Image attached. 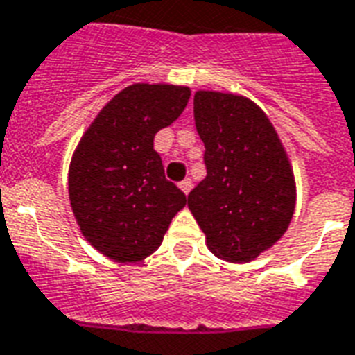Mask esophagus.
<instances>
[{
  "instance_id": "esophagus-1",
  "label": "esophagus",
  "mask_w": 355,
  "mask_h": 355,
  "mask_svg": "<svg viewBox=\"0 0 355 355\" xmlns=\"http://www.w3.org/2000/svg\"><path fill=\"white\" fill-rule=\"evenodd\" d=\"M180 189H181V191H183V193H185V194H189V193H191V189H193V181L189 180V178H187V180H183V181H181V183H180Z\"/></svg>"
}]
</instances>
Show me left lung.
I'll use <instances>...</instances> for the list:
<instances>
[{
	"label": "left lung",
	"mask_w": 355,
	"mask_h": 355,
	"mask_svg": "<svg viewBox=\"0 0 355 355\" xmlns=\"http://www.w3.org/2000/svg\"><path fill=\"white\" fill-rule=\"evenodd\" d=\"M194 121L206 146L207 175L187 206L207 249L232 263L252 262L288 230L295 180L266 112L236 93H194Z\"/></svg>",
	"instance_id": "left-lung-1"
}]
</instances>
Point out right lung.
Instances as JSON below:
<instances>
[{"label": "right lung", "instance_id": "1", "mask_svg": "<svg viewBox=\"0 0 355 355\" xmlns=\"http://www.w3.org/2000/svg\"><path fill=\"white\" fill-rule=\"evenodd\" d=\"M191 97L187 86L130 84L103 106L69 166V200L82 236L114 262L153 254L187 196L164 178L153 138Z\"/></svg>", "mask_w": 355, "mask_h": 355}]
</instances>
